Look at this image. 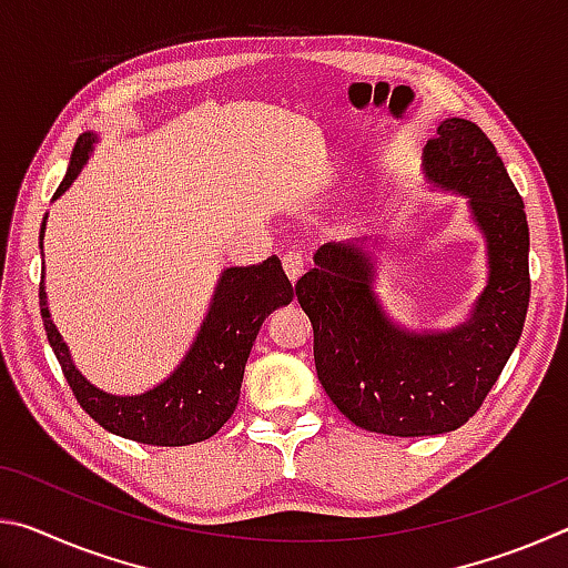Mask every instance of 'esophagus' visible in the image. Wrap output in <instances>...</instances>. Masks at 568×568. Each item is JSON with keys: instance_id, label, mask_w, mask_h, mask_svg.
Returning <instances> with one entry per match:
<instances>
[{"instance_id": "34e87169", "label": "esophagus", "mask_w": 568, "mask_h": 568, "mask_svg": "<svg viewBox=\"0 0 568 568\" xmlns=\"http://www.w3.org/2000/svg\"><path fill=\"white\" fill-rule=\"evenodd\" d=\"M303 255L301 253H285L283 255V271H285V275H287V281L291 283H295L297 277L303 275Z\"/></svg>"}]
</instances>
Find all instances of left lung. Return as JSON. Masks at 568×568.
<instances>
[{
	"label": "left lung",
	"instance_id": "left-lung-1",
	"mask_svg": "<svg viewBox=\"0 0 568 568\" xmlns=\"http://www.w3.org/2000/svg\"><path fill=\"white\" fill-rule=\"evenodd\" d=\"M423 170L468 197L486 237L488 281L464 323L420 333L393 323L373 293L376 257L363 240L323 245L295 283L325 393L355 426L400 438L448 434L474 416L521 338L531 295L524 200L484 130L444 120Z\"/></svg>",
	"mask_w": 568,
	"mask_h": 568
}]
</instances>
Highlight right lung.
I'll return each mask as SVG.
<instances>
[{
    "instance_id": "obj_1",
    "label": "right lung",
    "mask_w": 568,
    "mask_h": 568,
    "mask_svg": "<svg viewBox=\"0 0 568 568\" xmlns=\"http://www.w3.org/2000/svg\"><path fill=\"white\" fill-rule=\"evenodd\" d=\"M98 142L94 132H82L72 150L70 168L54 200L72 185ZM47 223V215H44ZM44 223L40 240H44ZM42 247V243H40ZM293 301V285L283 273L277 257L261 265L227 267L220 275L207 315L190 345L185 358L155 388L138 396H112L82 376L72 363L70 348L50 318L44 293V275L40 283L42 321L57 361L74 398L84 413L114 436L138 440L148 446H187L215 436L233 416L243 386V373L250 348L257 338L263 321L275 307Z\"/></svg>"
}]
</instances>
